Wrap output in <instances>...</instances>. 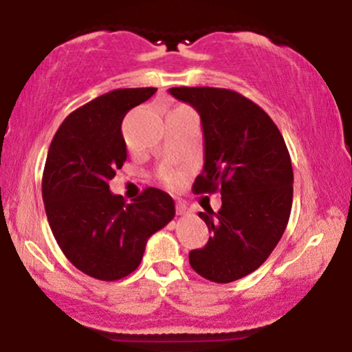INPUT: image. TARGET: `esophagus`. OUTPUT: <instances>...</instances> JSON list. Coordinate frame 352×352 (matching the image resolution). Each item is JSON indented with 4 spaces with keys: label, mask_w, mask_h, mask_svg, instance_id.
Listing matches in <instances>:
<instances>
[{
    "label": "esophagus",
    "mask_w": 352,
    "mask_h": 352,
    "mask_svg": "<svg viewBox=\"0 0 352 352\" xmlns=\"http://www.w3.org/2000/svg\"><path fill=\"white\" fill-rule=\"evenodd\" d=\"M175 210H177V215H187V213H190V210H188L187 205L182 204V201H177Z\"/></svg>",
    "instance_id": "34e87169"
}]
</instances>
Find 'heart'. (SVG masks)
Returning a JSON list of instances; mask_svg holds the SVG:
<instances>
[{
    "mask_svg": "<svg viewBox=\"0 0 352 352\" xmlns=\"http://www.w3.org/2000/svg\"><path fill=\"white\" fill-rule=\"evenodd\" d=\"M159 179L164 182V185L167 187H177L180 184V180L184 179V172L173 170V168H162L159 172Z\"/></svg>",
    "mask_w": 352,
    "mask_h": 352,
    "instance_id": "b5f03b06",
    "label": "heart"
}]
</instances>
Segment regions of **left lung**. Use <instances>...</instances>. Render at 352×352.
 <instances>
[{"label":"left lung","mask_w":352,"mask_h":352,"mask_svg":"<svg viewBox=\"0 0 352 352\" xmlns=\"http://www.w3.org/2000/svg\"><path fill=\"white\" fill-rule=\"evenodd\" d=\"M200 114L204 170L193 193L220 192L221 208L199 217L210 238L188 253L190 266L213 283H232L268 260L288 225L293 167L280 129L260 106L220 87H172Z\"/></svg>","instance_id":"1"}]
</instances>
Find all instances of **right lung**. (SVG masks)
<instances>
[{
	"label": "right lung",
	"instance_id": "1",
	"mask_svg": "<svg viewBox=\"0 0 352 352\" xmlns=\"http://www.w3.org/2000/svg\"><path fill=\"white\" fill-rule=\"evenodd\" d=\"M155 87L116 89L76 109L59 125L43 172V200L64 256L87 276L116 281L135 272L145 243L175 215L168 193L148 187L131 204L109 182L122 168L125 114Z\"/></svg>",
	"mask_w": 352,
	"mask_h": 352
}]
</instances>
